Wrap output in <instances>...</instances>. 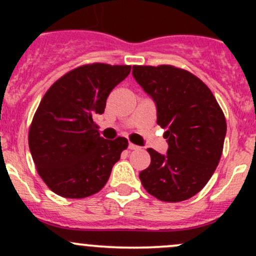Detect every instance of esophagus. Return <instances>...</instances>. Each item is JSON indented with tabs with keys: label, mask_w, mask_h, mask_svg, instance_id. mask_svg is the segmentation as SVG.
I'll use <instances>...</instances> for the list:
<instances>
[{
	"label": "esophagus",
	"mask_w": 256,
	"mask_h": 256,
	"mask_svg": "<svg viewBox=\"0 0 256 256\" xmlns=\"http://www.w3.org/2000/svg\"><path fill=\"white\" fill-rule=\"evenodd\" d=\"M128 148H130V150H138V148H140V147H138V144H128Z\"/></svg>",
	"instance_id": "34e87169"
}]
</instances>
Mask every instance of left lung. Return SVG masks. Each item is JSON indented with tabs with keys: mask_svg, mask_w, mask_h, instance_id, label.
<instances>
[{
	"mask_svg": "<svg viewBox=\"0 0 256 256\" xmlns=\"http://www.w3.org/2000/svg\"><path fill=\"white\" fill-rule=\"evenodd\" d=\"M132 76L157 109L164 128L166 154L147 148L151 164L140 172L144 188L164 202L197 194L216 171L223 152L226 122L209 88L184 69L134 66Z\"/></svg>",
	"mask_w": 256,
	"mask_h": 256,
	"instance_id": "obj_1",
	"label": "left lung"
}]
</instances>
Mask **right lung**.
I'll list each match as a JSON object with an SVG mask.
<instances>
[{
    "instance_id": "right-lung-1",
    "label": "right lung",
    "mask_w": 256,
    "mask_h": 256,
    "mask_svg": "<svg viewBox=\"0 0 256 256\" xmlns=\"http://www.w3.org/2000/svg\"><path fill=\"white\" fill-rule=\"evenodd\" d=\"M130 66L86 64L56 80L40 100L28 134L38 174L49 190L64 198L99 192L128 140H105L94 122L106 99L130 74Z\"/></svg>"
}]
</instances>
